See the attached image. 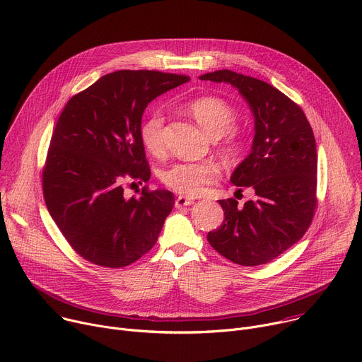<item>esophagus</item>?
Returning <instances> with one entry per match:
<instances>
[{"mask_svg":"<svg viewBox=\"0 0 362 362\" xmlns=\"http://www.w3.org/2000/svg\"><path fill=\"white\" fill-rule=\"evenodd\" d=\"M193 202H194L193 199L185 198V196H179V198H176V201H175V206H176L177 209H182V208H185V206L192 205Z\"/></svg>","mask_w":362,"mask_h":362,"instance_id":"obj_1","label":"esophagus"}]
</instances>
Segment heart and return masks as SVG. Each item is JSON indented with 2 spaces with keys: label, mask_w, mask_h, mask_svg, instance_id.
Masks as SVG:
<instances>
[{
  "label": "heart",
  "mask_w": 362,
  "mask_h": 362,
  "mask_svg": "<svg viewBox=\"0 0 362 362\" xmlns=\"http://www.w3.org/2000/svg\"><path fill=\"white\" fill-rule=\"evenodd\" d=\"M187 111L209 137L219 139L225 136V150L229 154L234 156L241 151L243 140L233 129L237 121V112L226 101L216 96H202L189 103ZM163 128L164 117L158 111L151 112L141 124L140 137L148 153L160 154L164 150ZM218 176L219 169L214 161L177 163L163 172L161 180L182 196H198Z\"/></svg>",
  "instance_id": "b5f03b06"
}]
</instances>
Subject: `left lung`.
I'll return each instance as SVG.
<instances>
[{"instance_id": "left-lung-1", "label": "left lung", "mask_w": 362, "mask_h": 362, "mask_svg": "<svg viewBox=\"0 0 362 362\" xmlns=\"http://www.w3.org/2000/svg\"><path fill=\"white\" fill-rule=\"evenodd\" d=\"M199 79L237 88L255 124L251 153L231 176L234 185L251 187L255 198L243 206L234 198L221 199L225 219L208 233V241L235 264H266L298 243L312 223L317 205L312 127L298 104L264 81L228 69Z\"/></svg>"}]
</instances>
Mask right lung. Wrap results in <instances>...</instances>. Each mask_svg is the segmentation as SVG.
Instances as JSON below:
<instances>
[{
    "label": "right lung",
    "mask_w": 362,
    "mask_h": 362,
    "mask_svg": "<svg viewBox=\"0 0 362 362\" xmlns=\"http://www.w3.org/2000/svg\"><path fill=\"white\" fill-rule=\"evenodd\" d=\"M187 81L157 71H118L64 105L43 168V196L63 237L93 264L125 267L154 247L175 196L144 186L127 199L122 183L150 179L143 112L154 98Z\"/></svg>",
    "instance_id": "right-lung-1"
}]
</instances>
